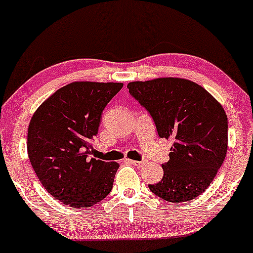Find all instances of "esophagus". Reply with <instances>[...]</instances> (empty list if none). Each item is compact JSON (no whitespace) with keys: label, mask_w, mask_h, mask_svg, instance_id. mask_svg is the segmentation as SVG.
Wrapping results in <instances>:
<instances>
[{"label":"esophagus","mask_w":253,"mask_h":253,"mask_svg":"<svg viewBox=\"0 0 253 253\" xmlns=\"http://www.w3.org/2000/svg\"><path fill=\"white\" fill-rule=\"evenodd\" d=\"M126 162H127V163H130V164H132V165H136V167H141V165H143V162H138V160H131V159H127Z\"/></svg>","instance_id":"obj_1"}]
</instances>
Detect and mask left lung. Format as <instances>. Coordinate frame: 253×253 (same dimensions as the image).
I'll list each match as a JSON object with an SVG mask.
<instances>
[{
  "label": "left lung",
  "mask_w": 253,
  "mask_h": 253,
  "mask_svg": "<svg viewBox=\"0 0 253 253\" xmlns=\"http://www.w3.org/2000/svg\"><path fill=\"white\" fill-rule=\"evenodd\" d=\"M129 93L148 111L159 137L173 140L164 176L148 184L171 203L195 199L208 189L223 164L228 118L223 107L199 84L183 78H156L127 84Z\"/></svg>",
  "instance_id": "8db88e82"
}]
</instances>
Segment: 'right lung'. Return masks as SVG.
<instances>
[{
	"mask_svg": "<svg viewBox=\"0 0 253 253\" xmlns=\"http://www.w3.org/2000/svg\"><path fill=\"white\" fill-rule=\"evenodd\" d=\"M123 83L73 82L37 108L28 153L45 191L71 208H90L110 194L119 164L90 158L102 111Z\"/></svg>",
	"mask_w": 253,
	"mask_h": 253,
	"instance_id": "obj_1",
	"label": "right lung"
}]
</instances>
